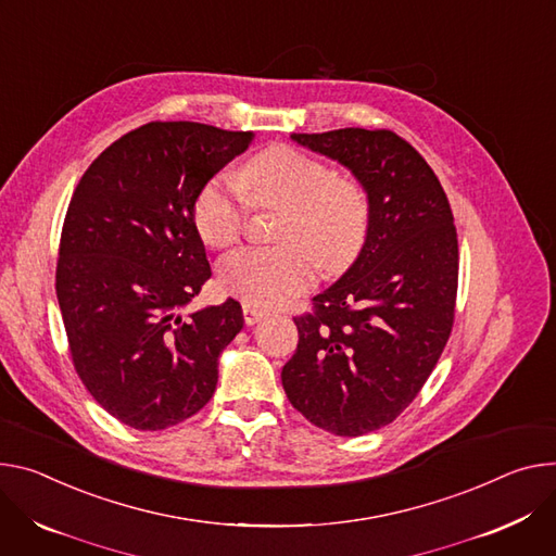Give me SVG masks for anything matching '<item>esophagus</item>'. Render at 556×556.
Wrapping results in <instances>:
<instances>
[{"label": "esophagus", "mask_w": 556, "mask_h": 556, "mask_svg": "<svg viewBox=\"0 0 556 556\" xmlns=\"http://www.w3.org/2000/svg\"><path fill=\"white\" fill-rule=\"evenodd\" d=\"M266 315H268V313H266L264 308L255 306V304H248V301L243 304V319H245L248 326H255V324L262 321Z\"/></svg>", "instance_id": "obj_1"}]
</instances>
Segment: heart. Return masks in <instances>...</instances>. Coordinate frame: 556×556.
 Masks as SVG:
<instances>
[{
	"label": "heart",
	"instance_id": "heart-1",
	"mask_svg": "<svg viewBox=\"0 0 556 556\" xmlns=\"http://www.w3.org/2000/svg\"><path fill=\"white\" fill-rule=\"evenodd\" d=\"M237 181L252 204L283 211L277 239L286 243L226 255L217 277L228 294L281 306L315 281L317 264L337 273L357 260L370 226L368 194L357 181L334 177L324 162L281 143L248 160ZM192 222L208 245L224 248L241 235L245 206L228 181L211 179L194 199Z\"/></svg>",
	"mask_w": 556,
	"mask_h": 556
}]
</instances>
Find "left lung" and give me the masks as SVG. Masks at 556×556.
I'll return each instance as SVG.
<instances>
[{
	"label": "left lung",
	"instance_id": "8db88e82",
	"mask_svg": "<svg viewBox=\"0 0 556 556\" xmlns=\"http://www.w3.org/2000/svg\"><path fill=\"white\" fill-rule=\"evenodd\" d=\"M368 194V237L350 268L294 317L281 370L292 406L337 437L394 421L437 366L452 330L459 245L447 197L417 150L390 130L292 132Z\"/></svg>",
	"mask_w": 556,
	"mask_h": 556
}]
</instances>
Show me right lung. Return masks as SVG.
Returning <instances> with one entry per match:
<instances>
[{
  "label": "right lung",
  "mask_w": 556,
  "mask_h": 556,
  "mask_svg": "<svg viewBox=\"0 0 556 556\" xmlns=\"http://www.w3.org/2000/svg\"><path fill=\"white\" fill-rule=\"evenodd\" d=\"M255 139L194 122L146 124L99 155L64 219L58 301L79 379L109 415L166 430L211 401L239 301L186 313L211 279L192 206Z\"/></svg>",
  "instance_id": "right-lung-1"
}]
</instances>
